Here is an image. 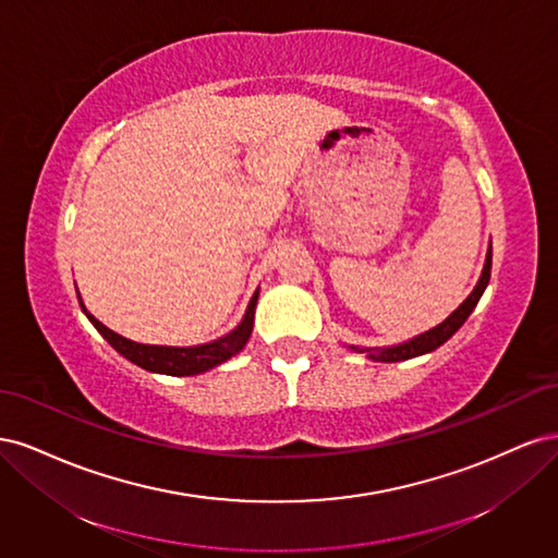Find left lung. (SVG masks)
<instances>
[{"instance_id":"8db88e82","label":"left lung","mask_w":558,"mask_h":558,"mask_svg":"<svg viewBox=\"0 0 558 558\" xmlns=\"http://www.w3.org/2000/svg\"><path fill=\"white\" fill-rule=\"evenodd\" d=\"M488 279H492V246H488V253H486V263H484V269H482V277L475 286V291H472L465 300L463 305L456 310L453 314H449L440 326H435L433 330L424 332L414 337V340L404 342V344H398V347H388V349H359V347H351L353 351H365L369 359L373 361H381V363H398V361H408V359H414V356H421V353H428V351H435L440 344H445L449 337L459 330L465 318L472 314V310L477 307V302L486 289Z\"/></svg>"}]
</instances>
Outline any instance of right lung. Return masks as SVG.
<instances>
[{
    "label": "right lung",
    "mask_w": 558,
    "mask_h": 558,
    "mask_svg": "<svg viewBox=\"0 0 558 558\" xmlns=\"http://www.w3.org/2000/svg\"><path fill=\"white\" fill-rule=\"evenodd\" d=\"M81 302V295H78ZM256 302H258V293L251 298L248 310L242 318V324L234 328L230 335L221 337V340L202 344V347H150V344H140V342H130L125 337H121L118 332L109 330L107 326L99 324V320L86 312L90 324L99 330V335L105 340L125 356L128 361H132L134 365H140L148 373H160V375H172V377H191V375H199L207 373V369L221 365L223 361H228L234 353H240L244 349V344L248 342L251 330H253V314H256Z\"/></svg>",
    "instance_id": "obj_1"
}]
</instances>
